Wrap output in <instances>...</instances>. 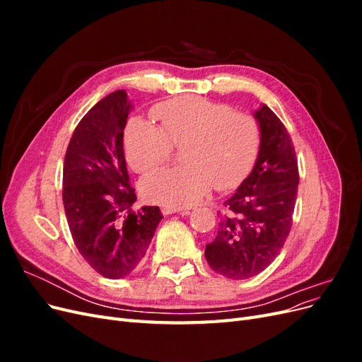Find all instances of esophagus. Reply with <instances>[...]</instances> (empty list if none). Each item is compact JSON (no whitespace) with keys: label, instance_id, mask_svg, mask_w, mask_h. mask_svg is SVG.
<instances>
[{"label":"esophagus","instance_id":"34e87169","mask_svg":"<svg viewBox=\"0 0 362 362\" xmlns=\"http://www.w3.org/2000/svg\"><path fill=\"white\" fill-rule=\"evenodd\" d=\"M161 211H163V214H164V216L173 214V213H181V214H187V213H190V211H189V208H177V206H169V205H164V206L161 208Z\"/></svg>","mask_w":362,"mask_h":362}]
</instances>
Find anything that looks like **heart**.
Here are the masks:
<instances>
[{
  "mask_svg": "<svg viewBox=\"0 0 362 362\" xmlns=\"http://www.w3.org/2000/svg\"><path fill=\"white\" fill-rule=\"evenodd\" d=\"M160 127L134 116L124 131V151L129 168L148 173L166 163L173 146H184L180 168L161 169L141 182L151 202L190 206L214 187L228 190L242 182L257 160L261 125L233 105L199 96H181L154 107Z\"/></svg>",
  "mask_w": 362,
  "mask_h": 362,
  "instance_id": "obj_1",
  "label": "heart"
}]
</instances>
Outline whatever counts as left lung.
I'll return each instance as SVG.
<instances>
[{"label":"left lung","mask_w":362,"mask_h":362,"mask_svg":"<svg viewBox=\"0 0 362 362\" xmlns=\"http://www.w3.org/2000/svg\"><path fill=\"white\" fill-rule=\"evenodd\" d=\"M255 117L261 125L257 163L223 202L226 211L217 235L205 247L208 266L229 279L255 276L279 255L291 231L298 198V158L287 128L267 105Z\"/></svg>","instance_id":"8db88e82"}]
</instances>
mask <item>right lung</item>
<instances>
[{
	"label": "right lung",
	"mask_w": 362,
	"mask_h": 362,
	"mask_svg": "<svg viewBox=\"0 0 362 362\" xmlns=\"http://www.w3.org/2000/svg\"><path fill=\"white\" fill-rule=\"evenodd\" d=\"M129 103L124 90L105 96L76 125L63 164V205L74 243L104 278L129 275L154 237L158 206L133 210L124 157Z\"/></svg>",
	"instance_id": "1"
}]
</instances>
